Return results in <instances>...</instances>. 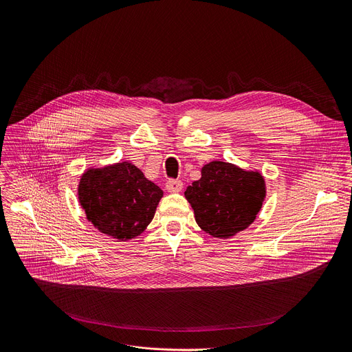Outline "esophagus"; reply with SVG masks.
<instances>
[{"label": "esophagus", "mask_w": 352, "mask_h": 352, "mask_svg": "<svg viewBox=\"0 0 352 352\" xmlns=\"http://www.w3.org/2000/svg\"><path fill=\"white\" fill-rule=\"evenodd\" d=\"M166 188L168 192H179L182 189V181L179 179H168L166 184Z\"/></svg>", "instance_id": "esophagus-1"}]
</instances>
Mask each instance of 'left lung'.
Listing matches in <instances>:
<instances>
[{
  "label": "left lung",
  "mask_w": 352,
  "mask_h": 352,
  "mask_svg": "<svg viewBox=\"0 0 352 352\" xmlns=\"http://www.w3.org/2000/svg\"><path fill=\"white\" fill-rule=\"evenodd\" d=\"M185 198L204 232L229 239L257 217L265 198V184L260 173L212 162L202 168L201 179L186 188Z\"/></svg>",
  "instance_id": "1"
}]
</instances>
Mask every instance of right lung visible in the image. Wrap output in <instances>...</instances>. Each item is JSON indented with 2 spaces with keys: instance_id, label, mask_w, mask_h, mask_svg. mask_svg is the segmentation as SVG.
Masks as SVG:
<instances>
[{
  "instance_id": "add662e5",
  "label": "right lung",
  "mask_w": 352,
  "mask_h": 352,
  "mask_svg": "<svg viewBox=\"0 0 352 352\" xmlns=\"http://www.w3.org/2000/svg\"><path fill=\"white\" fill-rule=\"evenodd\" d=\"M163 190L131 163L91 168L80 179L78 199L87 219L118 240L142 234L154 217Z\"/></svg>"
}]
</instances>
